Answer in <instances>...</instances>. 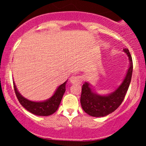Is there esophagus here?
<instances>
[{
	"label": "esophagus",
	"mask_w": 146,
	"mask_h": 146,
	"mask_svg": "<svg viewBox=\"0 0 146 146\" xmlns=\"http://www.w3.org/2000/svg\"><path fill=\"white\" fill-rule=\"evenodd\" d=\"M82 82V78L80 75H75V76H72L70 78V82L73 84H80Z\"/></svg>",
	"instance_id": "obj_1"
}]
</instances>
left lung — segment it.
Returning <instances> with one entry per match:
<instances>
[{"label":"left lung","instance_id":"1","mask_svg":"<svg viewBox=\"0 0 146 146\" xmlns=\"http://www.w3.org/2000/svg\"><path fill=\"white\" fill-rule=\"evenodd\" d=\"M123 51L128 57L129 67L121 84L108 95H99L88 82H85L82 88L80 103L84 111L90 116L104 117L115 111L123 101L132 78V60L128 48Z\"/></svg>","mask_w":146,"mask_h":146}]
</instances>
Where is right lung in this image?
Instances as JSON below:
<instances>
[{"label": "right lung", "mask_w": 146, "mask_h": 146, "mask_svg": "<svg viewBox=\"0 0 146 146\" xmlns=\"http://www.w3.org/2000/svg\"><path fill=\"white\" fill-rule=\"evenodd\" d=\"M67 80L57 88L54 94L51 98L42 102H33L24 98L18 92L14 82H13V83H14L15 93L18 101L25 109L33 115H38V116H48L56 112V110L59 108L64 93L66 90V84Z\"/></svg>", "instance_id": "1"}]
</instances>
